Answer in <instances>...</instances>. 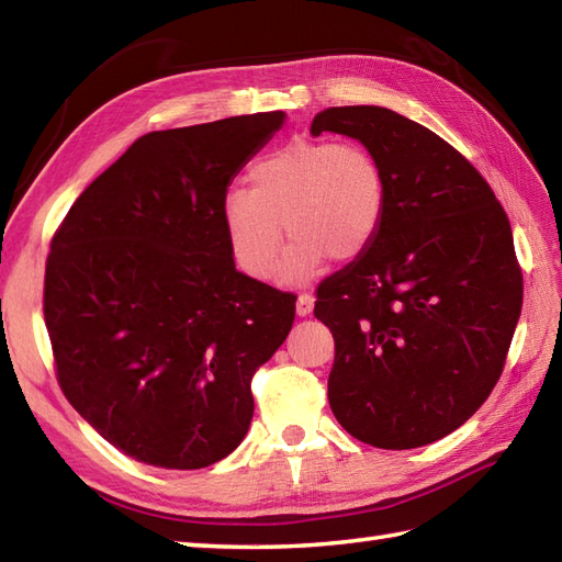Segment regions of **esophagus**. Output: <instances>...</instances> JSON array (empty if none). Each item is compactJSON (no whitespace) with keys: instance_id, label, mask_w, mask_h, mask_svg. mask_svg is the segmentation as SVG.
Returning <instances> with one entry per match:
<instances>
[{"instance_id":"obj_1","label":"esophagus","mask_w":562,"mask_h":562,"mask_svg":"<svg viewBox=\"0 0 562 562\" xmlns=\"http://www.w3.org/2000/svg\"><path fill=\"white\" fill-rule=\"evenodd\" d=\"M312 312H314V296L312 294H300V300H296V314L308 316Z\"/></svg>"}]
</instances>
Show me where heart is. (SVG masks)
Listing matches in <instances>:
<instances>
[{
  "label": "heart",
  "mask_w": 562,
  "mask_h": 562,
  "mask_svg": "<svg viewBox=\"0 0 562 562\" xmlns=\"http://www.w3.org/2000/svg\"><path fill=\"white\" fill-rule=\"evenodd\" d=\"M248 183L224 195L222 222L236 266L254 280L278 270L284 234L282 278L302 284L328 258H362L384 226V169L360 142L294 139L250 166Z\"/></svg>",
  "instance_id": "b5f03b06"
}]
</instances>
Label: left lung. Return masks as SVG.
<instances>
[{
  "instance_id": "1",
  "label": "left lung",
  "mask_w": 562,
  "mask_h": 562,
  "mask_svg": "<svg viewBox=\"0 0 562 562\" xmlns=\"http://www.w3.org/2000/svg\"><path fill=\"white\" fill-rule=\"evenodd\" d=\"M312 133L360 139L386 178L374 246L316 290L336 340L330 411L364 445H429L503 374L524 296L509 220L461 151L396 111L328 109Z\"/></svg>"
}]
</instances>
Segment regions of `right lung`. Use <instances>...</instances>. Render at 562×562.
Masks as SVG:
<instances>
[{
  "instance_id": "right-lung-1",
  "label": "right lung",
  "mask_w": 562,
  "mask_h": 562,
  "mask_svg": "<svg viewBox=\"0 0 562 562\" xmlns=\"http://www.w3.org/2000/svg\"><path fill=\"white\" fill-rule=\"evenodd\" d=\"M282 123L274 111L139 137L53 234L57 384L130 459L193 471L241 445L250 379L288 338L296 296L236 272L222 200Z\"/></svg>"
}]
</instances>
